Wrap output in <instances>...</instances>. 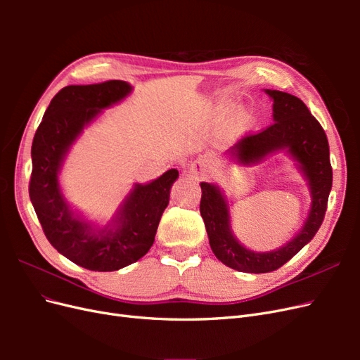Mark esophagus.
<instances>
[{"label":"esophagus","mask_w":360,"mask_h":360,"mask_svg":"<svg viewBox=\"0 0 360 360\" xmlns=\"http://www.w3.org/2000/svg\"><path fill=\"white\" fill-rule=\"evenodd\" d=\"M188 171L191 172V174H193V176H200V171H198V168H197V165H195V163H192V165L188 168Z\"/></svg>","instance_id":"34e87169"}]
</instances>
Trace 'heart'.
Returning a JSON list of instances; mask_svg holds the SVG:
<instances>
[{
	"label": "heart",
	"instance_id": "b5f03b06",
	"mask_svg": "<svg viewBox=\"0 0 360 360\" xmlns=\"http://www.w3.org/2000/svg\"><path fill=\"white\" fill-rule=\"evenodd\" d=\"M250 123H252V115H250V112L246 110H238L228 118L226 129L233 134H238L246 130Z\"/></svg>",
	"mask_w": 360,
	"mask_h": 360
}]
</instances>
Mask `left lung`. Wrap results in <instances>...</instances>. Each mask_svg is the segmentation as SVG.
<instances>
[{"mask_svg": "<svg viewBox=\"0 0 360 360\" xmlns=\"http://www.w3.org/2000/svg\"><path fill=\"white\" fill-rule=\"evenodd\" d=\"M266 93L274 99V124L242 138L228 153L238 163L250 165L274 151L287 150L308 180L312 204L308 219L291 242L270 252H255L234 237L230 207L221 189L210 183H201L200 212L213 254L225 266L245 274L274 271L309 243L323 224L332 189L329 143L321 124L299 97L278 90H266Z\"/></svg>", "mask_w": 360, "mask_h": 360, "instance_id": "1", "label": "left lung"}]
</instances>
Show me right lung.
<instances>
[{"mask_svg": "<svg viewBox=\"0 0 360 360\" xmlns=\"http://www.w3.org/2000/svg\"><path fill=\"white\" fill-rule=\"evenodd\" d=\"M132 91L124 81L68 85L51 101L31 146L30 200L49 243L84 269L114 271L143 258L155 242L160 216L169 202L177 169L147 184H135L112 225L94 228L64 200L58 174L69 148L85 126Z\"/></svg>", "mask_w": 360, "mask_h": 360, "instance_id": "right-lung-1", "label": "right lung"}]
</instances>
